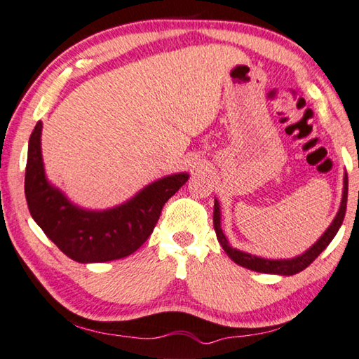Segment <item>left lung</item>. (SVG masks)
<instances>
[{"label":"left lung","mask_w":359,"mask_h":359,"mask_svg":"<svg viewBox=\"0 0 359 359\" xmlns=\"http://www.w3.org/2000/svg\"><path fill=\"white\" fill-rule=\"evenodd\" d=\"M347 196H348V178L347 172L344 175V191H342V200L341 206H339V211L336 217L332 219L330 227L325 230V233L318 238V240L312 244V246L304 250L303 254L297 257H292V259H263V257H257L249 252H243L240 249H235L230 246L227 238H225L222 227H221V205H219L217 198L215 200V215H212V222H215V230L217 235V241L221 243L222 249L225 250L231 260H233L236 265L244 266L248 269H252L257 273H266V274H279V276H293L299 271H303L311 263L317 259V257L323 252L326 246L332 241V238L341 229L345 217V210H347Z\"/></svg>","instance_id":"1"}]
</instances>
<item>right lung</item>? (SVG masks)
I'll return each mask as SVG.
<instances>
[{
	"instance_id": "1",
	"label": "right lung",
	"mask_w": 359,
	"mask_h": 359,
	"mask_svg": "<svg viewBox=\"0 0 359 359\" xmlns=\"http://www.w3.org/2000/svg\"><path fill=\"white\" fill-rule=\"evenodd\" d=\"M41 135L39 121L28 143L25 172L28 210L61 252L79 263L111 262L134 254L153 233L162 206L189 180L187 172L167 175L113 208H81L47 180Z\"/></svg>"
}]
</instances>
